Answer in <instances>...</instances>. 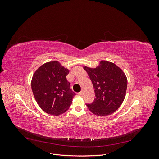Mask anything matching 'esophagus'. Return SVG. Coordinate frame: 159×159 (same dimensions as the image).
<instances>
[{"label":"esophagus","mask_w":159,"mask_h":159,"mask_svg":"<svg viewBox=\"0 0 159 159\" xmlns=\"http://www.w3.org/2000/svg\"><path fill=\"white\" fill-rule=\"evenodd\" d=\"M78 94L79 95H80V96H83V95H84V91H80V92H79Z\"/></svg>","instance_id":"34e87169"}]
</instances>
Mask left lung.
<instances>
[{
	"label": "left lung",
	"instance_id": "obj_1",
	"mask_svg": "<svg viewBox=\"0 0 159 159\" xmlns=\"http://www.w3.org/2000/svg\"><path fill=\"white\" fill-rule=\"evenodd\" d=\"M95 88V99L86 104L98 116H107L121 106L125 98L127 79L123 71L111 61L101 60L95 68L84 66Z\"/></svg>",
	"mask_w": 159,
	"mask_h": 159
}]
</instances>
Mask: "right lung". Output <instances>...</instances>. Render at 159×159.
Returning <instances> with one entry per match:
<instances>
[{
  "mask_svg": "<svg viewBox=\"0 0 159 159\" xmlns=\"http://www.w3.org/2000/svg\"><path fill=\"white\" fill-rule=\"evenodd\" d=\"M70 70L58 61L46 62L33 74L31 87L40 107L46 113L60 115L68 110L75 93L66 76Z\"/></svg>",
  "mask_w": 159,
  "mask_h": 159,
  "instance_id": "obj_1",
  "label": "right lung"
}]
</instances>
